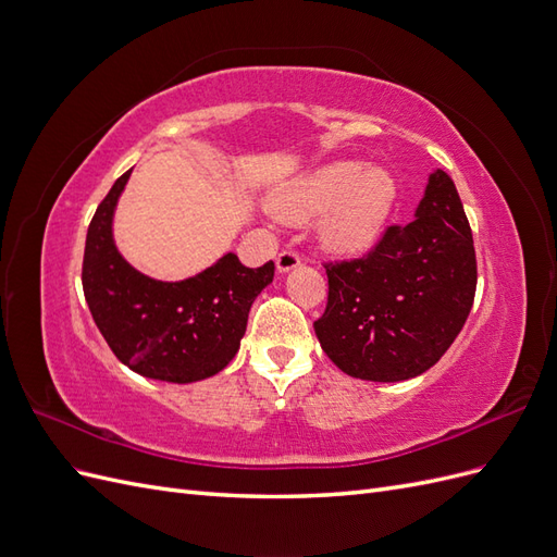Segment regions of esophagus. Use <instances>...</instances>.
Segmentation results:
<instances>
[{"label": "esophagus", "mask_w": 557, "mask_h": 557, "mask_svg": "<svg viewBox=\"0 0 557 557\" xmlns=\"http://www.w3.org/2000/svg\"><path fill=\"white\" fill-rule=\"evenodd\" d=\"M301 264V260H299V256L295 250H283L281 256L276 258V269L281 274H285V272H293V269H297Z\"/></svg>", "instance_id": "esophagus-1"}]
</instances>
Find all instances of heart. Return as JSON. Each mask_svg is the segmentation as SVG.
Segmentation results:
<instances>
[{"label": "heart", "mask_w": 557, "mask_h": 557, "mask_svg": "<svg viewBox=\"0 0 557 557\" xmlns=\"http://www.w3.org/2000/svg\"><path fill=\"white\" fill-rule=\"evenodd\" d=\"M397 181L385 166L336 160L285 183L269 199V211L285 225L320 218L318 239L336 256L369 250L393 213Z\"/></svg>", "instance_id": "1"}]
</instances>
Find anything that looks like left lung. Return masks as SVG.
Returning <instances> with one entry per match:
<instances>
[{
    "label": "left lung",
    "mask_w": 557,
    "mask_h": 557,
    "mask_svg": "<svg viewBox=\"0 0 557 557\" xmlns=\"http://www.w3.org/2000/svg\"><path fill=\"white\" fill-rule=\"evenodd\" d=\"M327 307L313 330L344 374L420 376L460 334L474 305L476 252L453 178L434 170L413 221L387 227L362 260L327 264Z\"/></svg>",
    "instance_id": "8db88e82"
}]
</instances>
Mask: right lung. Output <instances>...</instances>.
Masks as SVG:
<instances>
[{"mask_svg":"<svg viewBox=\"0 0 557 557\" xmlns=\"http://www.w3.org/2000/svg\"><path fill=\"white\" fill-rule=\"evenodd\" d=\"M129 174L113 183L88 227L83 293L95 325L132 372L166 383L209 379L237 356L248 311L272 283L274 262L248 269L225 252L183 281L141 274L113 239V215Z\"/></svg>","mask_w":557,"mask_h":557,"instance_id":"obj_1","label":"right lung"}]
</instances>
